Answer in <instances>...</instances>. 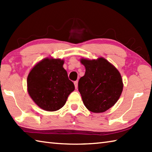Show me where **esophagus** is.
<instances>
[{
  "mask_svg": "<svg viewBox=\"0 0 152 152\" xmlns=\"http://www.w3.org/2000/svg\"><path fill=\"white\" fill-rule=\"evenodd\" d=\"M74 86H75V88H76V89H77V88H78V80L75 81V82H74Z\"/></svg>",
  "mask_w": 152,
  "mask_h": 152,
  "instance_id": "1",
  "label": "esophagus"
}]
</instances>
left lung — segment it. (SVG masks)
Listing matches in <instances>:
<instances>
[{
  "mask_svg": "<svg viewBox=\"0 0 152 152\" xmlns=\"http://www.w3.org/2000/svg\"><path fill=\"white\" fill-rule=\"evenodd\" d=\"M85 67L84 76L78 82V91L84 104L92 113H103L119 100L123 83L117 69L104 58L96 60L81 58Z\"/></svg>",
  "mask_w": 152,
  "mask_h": 152,
  "instance_id": "8db88e82",
  "label": "left lung"
}]
</instances>
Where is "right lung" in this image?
<instances>
[{
  "label": "right lung",
  "instance_id": "obj_1",
  "mask_svg": "<svg viewBox=\"0 0 152 152\" xmlns=\"http://www.w3.org/2000/svg\"><path fill=\"white\" fill-rule=\"evenodd\" d=\"M64 60L45 58L33 67L28 74L27 91L35 103L43 110L56 111L66 104L75 89L63 68Z\"/></svg>",
  "mask_w": 152,
  "mask_h": 152
}]
</instances>
